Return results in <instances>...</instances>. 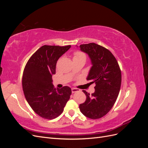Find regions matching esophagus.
Segmentation results:
<instances>
[{
    "label": "esophagus",
    "mask_w": 148,
    "mask_h": 148,
    "mask_svg": "<svg viewBox=\"0 0 148 148\" xmlns=\"http://www.w3.org/2000/svg\"><path fill=\"white\" fill-rule=\"evenodd\" d=\"M79 91V89H77V88H72V89H71V92H72V93H75V92H78Z\"/></svg>",
    "instance_id": "esophagus-1"
}]
</instances>
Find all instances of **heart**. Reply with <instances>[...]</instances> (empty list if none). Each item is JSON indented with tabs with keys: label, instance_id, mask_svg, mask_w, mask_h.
Instances as JSON below:
<instances>
[{
	"label": "heart",
	"instance_id": "heart-1",
	"mask_svg": "<svg viewBox=\"0 0 148 148\" xmlns=\"http://www.w3.org/2000/svg\"><path fill=\"white\" fill-rule=\"evenodd\" d=\"M73 59H83L86 61V55L82 51H77L73 53Z\"/></svg>",
	"mask_w": 148,
	"mask_h": 148
}]
</instances>
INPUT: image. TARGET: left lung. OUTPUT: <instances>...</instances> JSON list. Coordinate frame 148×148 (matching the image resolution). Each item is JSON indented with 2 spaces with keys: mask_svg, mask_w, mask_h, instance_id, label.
Wrapping results in <instances>:
<instances>
[{
  "mask_svg": "<svg viewBox=\"0 0 148 148\" xmlns=\"http://www.w3.org/2000/svg\"><path fill=\"white\" fill-rule=\"evenodd\" d=\"M81 51L88 53L92 66L87 78L90 84L95 83V92L90 96L85 90L86 100L79 105L86 117L98 119L112 108L117 99L122 83V73L117 60L108 49L96 43L82 44Z\"/></svg>",
  "mask_w": 148,
  "mask_h": 148,
  "instance_id": "left-lung-1",
  "label": "left lung"
}]
</instances>
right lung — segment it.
I'll list each match as a JSON object with an SVG mask.
<instances>
[{
  "label": "right lung",
  "mask_w": 148,
  "mask_h": 148,
  "mask_svg": "<svg viewBox=\"0 0 148 148\" xmlns=\"http://www.w3.org/2000/svg\"><path fill=\"white\" fill-rule=\"evenodd\" d=\"M70 47L44 45L31 56L25 65L22 77L25 98L34 112L43 119L59 117L71 95L69 86L56 89L52 84L57 62Z\"/></svg>",
  "instance_id": "right-lung-1"
}]
</instances>
